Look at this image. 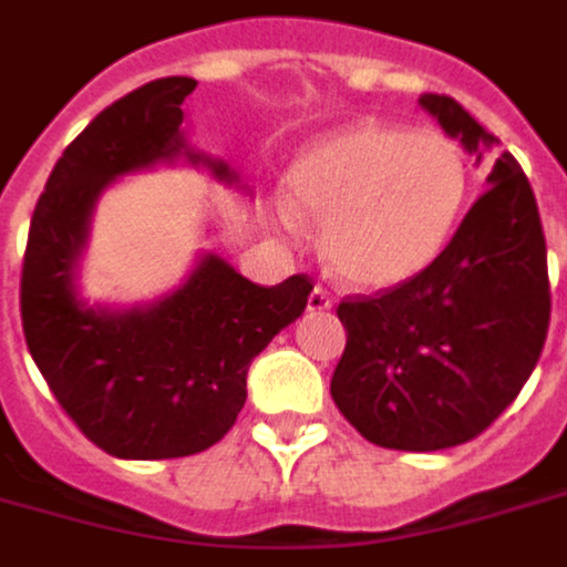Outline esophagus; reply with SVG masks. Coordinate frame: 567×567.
<instances>
[{
	"label": "esophagus",
	"instance_id": "obj_1",
	"mask_svg": "<svg viewBox=\"0 0 567 567\" xmlns=\"http://www.w3.org/2000/svg\"><path fill=\"white\" fill-rule=\"evenodd\" d=\"M332 307V298L327 295V289L316 287L312 292H309V301H307V309L309 312H323V309Z\"/></svg>",
	"mask_w": 567,
	"mask_h": 567
}]
</instances>
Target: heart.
I'll return each mask as SVG.
<instances>
[{"mask_svg": "<svg viewBox=\"0 0 567 567\" xmlns=\"http://www.w3.org/2000/svg\"><path fill=\"white\" fill-rule=\"evenodd\" d=\"M287 192L295 209L327 217L323 249L343 278L390 287L439 255L467 172L442 134L355 123L309 145L289 168ZM292 206H284L287 224Z\"/></svg>", "mask_w": 567, "mask_h": 567, "instance_id": "1", "label": "heart"}]
</instances>
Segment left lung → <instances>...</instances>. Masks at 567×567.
I'll use <instances>...</instances> for the list:
<instances>
[{"mask_svg": "<svg viewBox=\"0 0 567 567\" xmlns=\"http://www.w3.org/2000/svg\"><path fill=\"white\" fill-rule=\"evenodd\" d=\"M419 103L491 166V188L422 272L338 303L347 347L330 393L367 442L424 453L476 439L519 395L548 336L550 284L534 188L514 154L453 96Z\"/></svg>", "mask_w": 567, "mask_h": 567, "instance_id": "left-lung-1", "label": "left lung"}]
</instances>
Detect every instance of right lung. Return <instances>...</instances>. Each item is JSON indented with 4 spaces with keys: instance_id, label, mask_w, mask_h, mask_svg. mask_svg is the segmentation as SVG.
<instances>
[{
    "instance_id": "right-lung-1",
    "label": "right lung",
    "mask_w": 567,
    "mask_h": 567,
    "mask_svg": "<svg viewBox=\"0 0 567 567\" xmlns=\"http://www.w3.org/2000/svg\"><path fill=\"white\" fill-rule=\"evenodd\" d=\"M192 76H163L100 111L56 159L28 229L19 309L53 399L117 458H181L220 442L246 401V372L312 292L307 275L258 287L206 255L183 289L145 309L85 307L74 292L94 200L117 174L186 157L237 181L183 140Z\"/></svg>"
}]
</instances>
